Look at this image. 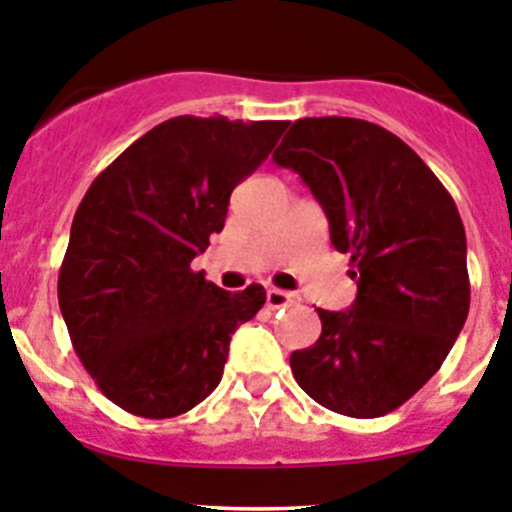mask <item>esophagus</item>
Returning a JSON list of instances; mask_svg holds the SVG:
<instances>
[{"instance_id":"1","label":"esophagus","mask_w":512,"mask_h":512,"mask_svg":"<svg viewBox=\"0 0 512 512\" xmlns=\"http://www.w3.org/2000/svg\"><path fill=\"white\" fill-rule=\"evenodd\" d=\"M299 302V294L294 292H281V289H269L266 292V304L271 309H281V307H292V304Z\"/></svg>"}]
</instances>
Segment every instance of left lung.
<instances>
[{
	"label": "left lung",
	"instance_id": "8db88e82",
	"mask_svg": "<svg viewBox=\"0 0 512 512\" xmlns=\"http://www.w3.org/2000/svg\"><path fill=\"white\" fill-rule=\"evenodd\" d=\"M274 162L312 190L358 279L348 312L317 309L322 335L292 353L294 378L342 416L391 414L442 368L470 312L457 205L409 144L363 119L294 121Z\"/></svg>",
	"mask_w": 512,
	"mask_h": 512
}]
</instances>
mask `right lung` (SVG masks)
<instances>
[{
	"mask_svg": "<svg viewBox=\"0 0 512 512\" xmlns=\"http://www.w3.org/2000/svg\"><path fill=\"white\" fill-rule=\"evenodd\" d=\"M289 121L175 116L91 182L75 210L58 302L98 391L144 419H172L218 388L238 325L266 302L223 292L190 261L223 231L233 187Z\"/></svg>",
	"mask_w": 512,
	"mask_h": 512,
	"instance_id": "1",
	"label": "right lung"
}]
</instances>
